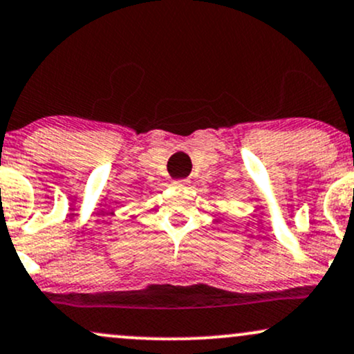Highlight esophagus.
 <instances>
[{"label":"esophagus","mask_w":354,"mask_h":354,"mask_svg":"<svg viewBox=\"0 0 354 354\" xmlns=\"http://www.w3.org/2000/svg\"><path fill=\"white\" fill-rule=\"evenodd\" d=\"M173 185L178 186V188H186V186L189 185V180H186V178H181V180H174Z\"/></svg>","instance_id":"1"}]
</instances>
